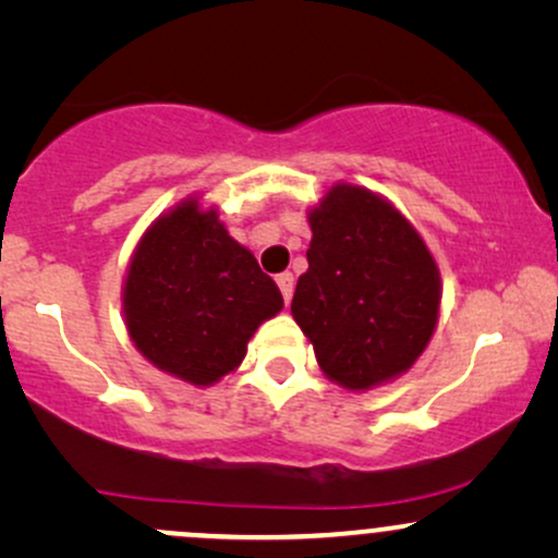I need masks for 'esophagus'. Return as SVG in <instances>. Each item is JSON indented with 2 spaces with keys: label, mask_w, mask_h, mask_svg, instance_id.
<instances>
[{
  "label": "esophagus",
  "mask_w": 558,
  "mask_h": 558,
  "mask_svg": "<svg viewBox=\"0 0 558 558\" xmlns=\"http://www.w3.org/2000/svg\"><path fill=\"white\" fill-rule=\"evenodd\" d=\"M275 280H278L280 293H283V301L288 304V301H291V296H293V275L291 272H280Z\"/></svg>",
  "instance_id": "34e87169"
}]
</instances>
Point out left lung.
<instances>
[{
  "mask_svg": "<svg viewBox=\"0 0 558 558\" xmlns=\"http://www.w3.org/2000/svg\"><path fill=\"white\" fill-rule=\"evenodd\" d=\"M312 243L291 315L319 369L349 390L407 373L430 343L440 272L430 248L388 198L336 183L310 209Z\"/></svg>",
  "mask_w": 558,
  "mask_h": 558,
  "instance_id": "left-lung-1",
  "label": "left lung"
}]
</instances>
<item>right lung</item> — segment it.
<instances>
[{"label": "right lung", "instance_id": "add662e5", "mask_svg": "<svg viewBox=\"0 0 558 558\" xmlns=\"http://www.w3.org/2000/svg\"><path fill=\"white\" fill-rule=\"evenodd\" d=\"M280 310L275 280L198 196L159 215L128 265V336L157 369L191 386H213L233 373L248 338Z\"/></svg>", "mask_w": 558, "mask_h": 558}]
</instances>
